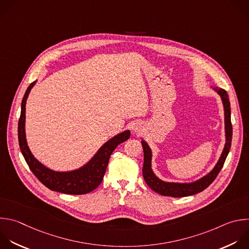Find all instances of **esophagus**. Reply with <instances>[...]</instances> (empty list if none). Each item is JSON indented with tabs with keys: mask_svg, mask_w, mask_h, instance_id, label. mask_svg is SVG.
I'll use <instances>...</instances> for the list:
<instances>
[{
	"mask_svg": "<svg viewBox=\"0 0 249 249\" xmlns=\"http://www.w3.org/2000/svg\"><path fill=\"white\" fill-rule=\"evenodd\" d=\"M132 130H133L134 134L139 135V134L142 133V131H143V125H142V123H140V122H137V123H135V124L133 125Z\"/></svg>",
	"mask_w": 249,
	"mask_h": 249,
	"instance_id": "34e87169",
	"label": "esophagus"
}]
</instances>
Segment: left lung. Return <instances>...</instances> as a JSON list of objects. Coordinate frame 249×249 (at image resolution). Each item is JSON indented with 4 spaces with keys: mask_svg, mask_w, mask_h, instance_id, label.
Listing matches in <instances>:
<instances>
[{
    "mask_svg": "<svg viewBox=\"0 0 249 249\" xmlns=\"http://www.w3.org/2000/svg\"><path fill=\"white\" fill-rule=\"evenodd\" d=\"M211 89L214 90L219 96L224 107V122H225V145L223 151L215 164V166L209 171L206 175L201 178L192 181V182H168L158 178L152 170V150L148 143L142 140V145L143 148V167H142V176L147 184V186L154 191L155 193L164 196H172V197H183L188 196H193L198 194L205 190L217 177L221 171L224 162L229 154L231 142L232 128L231 123V107L228 94L225 90L211 86Z\"/></svg>",
    "mask_w": 249,
    "mask_h": 249,
    "instance_id": "1",
    "label": "left lung"
}]
</instances>
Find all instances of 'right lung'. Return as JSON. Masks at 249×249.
I'll list each match as a JSON object with an SVG mask.
<instances>
[{
  "label": "right lung",
  "instance_id": "right-lung-1",
  "mask_svg": "<svg viewBox=\"0 0 249 249\" xmlns=\"http://www.w3.org/2000/svg\"><path fill=\"white\" fill-rule=\"evenodd\" d=\"M36 83L37 80L31 83L23 96L20 118L18 121L19 146L30 170L43 185L54 192L66 195H85L94 191L100 186L104 179L111 153L118 144L130 138V130H125L109 139L87 163L75 170L55 171L47 167L31 152L25 133L26 101Z\"/></svg>",
  "mask_w": 249,
  "mask_h": 249
}]
</instances>
